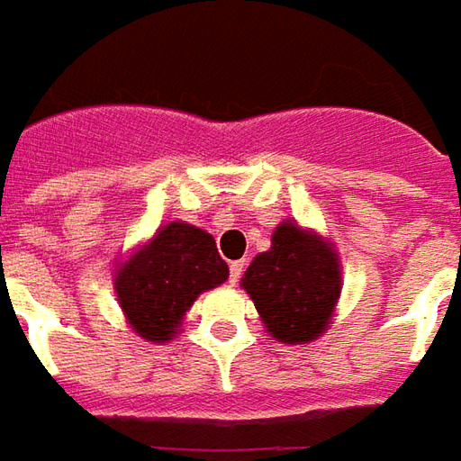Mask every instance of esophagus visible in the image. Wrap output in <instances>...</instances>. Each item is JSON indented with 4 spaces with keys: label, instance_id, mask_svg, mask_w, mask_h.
Here are the masks:
<instances>
[{
    "label": "esophagus",
    "instance_id": "1",
    "mask_svg": "<svg viewBox=\"0 0 461 461\" xmlns=\"http://www.w3.org/2000/svg\"><path fill=\"white\" fill-rule=\"evenodd\" d=\"M243 268H246V264H243V261H233V264H230V284H236V281L240 279Z\"/></svg>",
    "mask_w": 461,
    "mask_h": 461
}]
</instances>
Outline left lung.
<instances>
[{"label": "left lung", "instance_id": "8db88e82", "mask_svg": "<svg viewBox=\"0 0 461 461\" xmlns=\"http://www.w3.org/2000/svg\"><path fill=\"white\" fill-rule=\"evenodd\" d=\"M240 284L274 338L310 342L330 324L339 296L338 253L322 238L281 223L271 251L253 258Z\"/></svg>", "mask_w": 461, "mask_h": 461}]
</instances>
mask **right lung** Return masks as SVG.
<instances>
[{"instance_id": "add662e5", "label": "right lung", "mask_w": 461, "mask_h": 461, "mask_svg": "<svg viewBox=\"0 0 461 461\" xmlns=\"http://www.w3.org/2000/svg\"><path fill=\"white\" fill-rule=\"evenodd\" d=\"M228 279V264L210 233L169 223L137 251L116 276L123 314L141 338L172 339L200 292Z\"/></svg>"}]
</instances>
